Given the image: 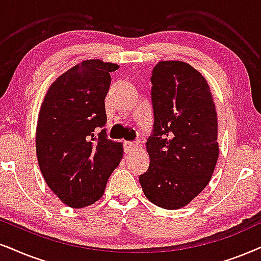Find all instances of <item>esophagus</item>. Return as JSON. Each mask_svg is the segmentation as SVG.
Segmentation results:
<instances>
[{
	"instance_id": "esophagus-1",
	"label": "esophagus",
	"mask_w": 261,
	"mask_h": 261,
	"mask_svg": "<svg viewBox=\"0 0 261 261\" xmlns=\"http://www.w3.org/2000/svg\"><path fill=\"white\" fill-rule=\"evenodd\" d=\"M125 151L126 153H131V151H134L135 149H137V147L140 146V141H136V142H125Z\"/></svg>"
}]
</instances>
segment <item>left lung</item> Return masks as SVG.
Instances as JSON below:
<instances>
[{
	"label": "left lung",
	"mask_w": 261,
	"mask_h": 261,
	"mask_svg": "<svg viewBox=\"0 0 261 261\" xmlns=\"http://www.w3.org/2000/svg\"><path fill=\"white\" fill-rule=\"evenodd\" d=\"M150 158L140 176L144 195L161 208L187 206L210 183L219 156L218 121L208 83L183 61H160L151 74Z\"/></svg>",
	"instance_id": "1"
}]
</instances>
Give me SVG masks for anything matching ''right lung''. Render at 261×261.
Wrapping results in <instances>:
<instances>
[{"instance_id": "add662e5", "label": "right lung", "mask_w": 261, "mask_h": 261, "mask_svg": "<svg viewBox=\"0 0 261 261\" xmlns=\"http://www.w3.org/2000/svg\"><path fill=\"white\" fill-rule=\"evenodd\" d=\"M119 66L82 61L55 79L39 110L36 153L45 183L62 202L83 208L100 200L123 158L107 138L105 97Z\"/></svg>"}]
</instances>
